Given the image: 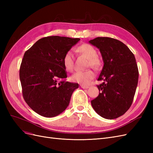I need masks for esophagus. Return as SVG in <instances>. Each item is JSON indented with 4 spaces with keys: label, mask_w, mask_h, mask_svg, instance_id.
I'll list each match as a JSON object with an SVG mask.
<instances>
[{
    "label": "esophagus",
    "mask_w": 153,
    "mask_h": 153,
    "mask_svg": "<svg viewBox=\"0 0 153 153\" xmlns=\"http://www.w3.org/2000/svg\"><path fill=\"white\" fill-rule=\"evenodd\" d=\"M80 87L82 88V89H88L89 87L87 85H80Z\"/></svg>",
    "instance_id": "esophagus-1"
}]
</instances>
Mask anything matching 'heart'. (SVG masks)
<instances>
[{
	"instance_id": "b5f03b06",
	"label": "heart",
	"mask_w": 153,
	"mask_h": 153,
	"mask_svg": "<svg viewBox=\"0 0 153 153\" xmlns=\"http://www.w3.org/2000/svg\"><path fill=\"white\" fill-rule=\"evenodd\" d=\"M80 53L84 55L88 59L87 66H91L94 69H98L101 66V61L97 57V51L89 44H83L78 48ZM63 65L68 71H73L74 69L73 54L71 50H69L63 57ZM95 76L94 73L91 69L84 71H76L71 76V79L73 82L79 83L83 85H87Z\"/></svg>"
}]
</instances>
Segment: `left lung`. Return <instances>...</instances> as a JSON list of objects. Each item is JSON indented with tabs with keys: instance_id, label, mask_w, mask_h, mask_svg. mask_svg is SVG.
<instances>
[{
	"instance_id": "left-lung-1",
	"label": "left lung",
	"mask_w": 153,
	"mask_h": 153,
	"mask_svg": "<svg viewBox=\"0 0 153 153\" xmlns=\"http://www.w3.org/2000/svg\"><path fill=\"white\" fill-rule=\"evenodd\" d=\"M89 43L100 49L104 65L97 85L100 92L91 101L95 112L107 119H116L130 107L138 80L135 57L126 45L107 37H98Z\"/></svg>"
}]
</instances>
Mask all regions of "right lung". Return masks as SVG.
Here are the masks:
<instances>
[{
	"mask_svg": "<svg viewBox=\"0 0 153 153\" xmlns=\"http://www.w3.org/2000/svg\"><path fill=\"white\" fill-rule=\"evenodd\" d=\"M80 40L58 36L41 38L24 53L20 68L22 94L35 112L45 117L61 114L69 105L76 83L66 82L65 53Z\"/></svg>",
	"mask_w": 153,
	"mask_h": 153,
	"instance_id": "1",
	"label": "right lung"
}]
</instances>
